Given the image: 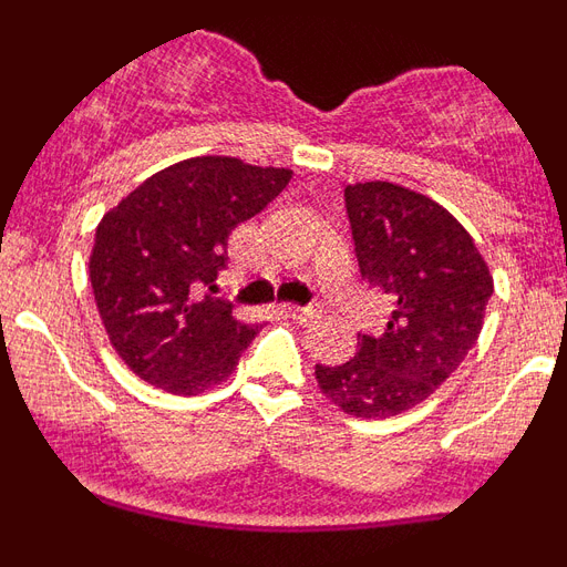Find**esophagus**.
<instances>
[{"label": "esophagus", "mask_w": 567, "mask_h": 567, "mask_svg": "<svg viewBox=\"0 0 567 567\" xmlns=\"http://www.w3.org/2000/svg\"><path fill=\"white\" fill-rule=\"evenodd\" d=\"M284 312H287L292 320H298V323H315V320L323 315V309H320L318 303H309V307H300V303H284Z\"/></svg>", "instance_id": "34e87169"}]
</instances>
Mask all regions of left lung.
Returning a JSON list of instances; mask_svg holds the SVG:
<instances>
[{"label":"left lung","instance_id":"1","mask_svg":"<svg viewBox=\"0 0 567 567\" xmlns=\"http://www.w3.org/2000/svg\"><path fill=\"white\" fill-rule=\"evenodd\" d=\"M360 275L392 300L380 338L315 365L318 389L363 420L403 414L434 394L483 332L494 278L463 224L434 198L392 182L346 187Z\"/></svg>","mask_w":567,"mask_h":567}]
</instances>
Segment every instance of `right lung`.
Wrapping results in <instances>:
<instances>
[{
    "instance_id": "right-lung-1",
    "label": "right lung",
    "mask_w": 567,
    "mask_h": 567,
    "mask_svg": "<svg viewBox=\"0 0 567 567\" xmlns=\"http://www.w3.org/2000/svg\"><path fill=\"white\" fill-rule=\"evenodd\" d=\"M292 178L235 155H195L158 169L102 215L90 287L115 354L169 394L224 383L258 323L215 298L227 240Z\"/></svg>"
}]
</instances>
